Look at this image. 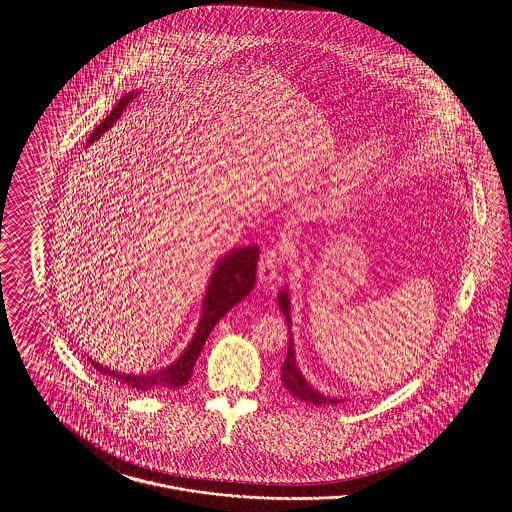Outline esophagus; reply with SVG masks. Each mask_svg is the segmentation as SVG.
<instances>
[{
    "label": "esophagus",
    "instance_id": "1",
    "mask_svg": "<svg viewBox=\"0 0 512 512\" xmlns=\"http://www.w3.org/2000/svg\"><path fill=\"white\" fill-rule=\"evenodd\" d=\"M282 265H284V251L280 247L270 245L261 253V259H259V268H257L259 280L272 282L278 276Z\"/></svg>",
    "mask_w": 512,
    "mask_h": 512
}]
</instances>
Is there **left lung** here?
Returning <instances> with one entry per match:
<instances>
[{"label":"left lung","instance_id":"left-lung-1","mask_svg":"<svg viewBox=\"0 0 512 512\" xmlns=\"http://www.w3.org/2000/svg\"><path fill=\"white\" fill-rule=\"evenodd\" d=\"M278 305L286 317V322L290 326V299H288V293L280 292L278 295ZM282 382L286 386V390L290 391L295 397H299L301 401H307V403H313V405H336L340 403L338 399H332V397H326L322 395L320 391L315 390L311 384H307V380L303 378V374L299 372L297 363H295V351H293V338L288 341V357L284 361L282 366Z\"/></svg>","mask_w":512,"mask_h":512}]
</instances>
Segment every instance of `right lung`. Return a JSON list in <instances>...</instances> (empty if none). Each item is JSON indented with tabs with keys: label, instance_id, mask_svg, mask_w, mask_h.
Wrapping results in <instances>:
<instances>
[{
	"label": "right lung",
	"instance_id": "1",
	"mask_svg": "<svg viewBox=\"0 0 512 512\" xmlns=\"http://www.w3.org/2000/svg\"><path fill=\"white\" fill-rule=\"evenodd\" d=\"M136 98V94H124L119 103L113 107V111L109 113V117H105L99 122L96 130L90 134L88 144L96 142L101 138L103 132H107L113 122L121 117L122 111L126 109V105ZM257 259H259V247L257 245H247L230 251L226 257H222L219 265L215 267V272L211 276L207 295L203 301V317L199 320V326L195 330L194 340L186 347V351L180 355V359L176 363H172L169 368H163L159 372L153 374H142V376H132V374H122L109 370L105 366L98 365L92 361L94 368H98L101 374L119 378L121 384L130 386L132 390H174L180 388L184 384H188V380L192 378V370H194L195 361L205 345V341L209 338L211 330L215 328V324L220 318L224 317L238 301H242L247 293L251 292V288L255 286V278H257Z\"/></svg>",
	"mask_w": 512,
	"mask_h": 512
}]
</instances>
